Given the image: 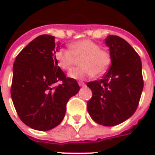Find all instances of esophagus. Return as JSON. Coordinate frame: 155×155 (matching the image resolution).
I'll use <instances>...</instances> for the list:
<instances>
[{"instance_id":"esophagus-1","label":"esophagus","mask_w":155,"mask_h":155,"mask_svg":"<svg viewBox=\"0 0 155 155\" xmlns=\"http://www.w3.org/2000/svg\"><path fill=\"white\" fill-rule=\"evenodd\" d=\"M78 84H79V85H80V86H81V87H83V86H84V85H85V84H84L83 81H79V82H78Z\"/></svg>"}]
</instances>
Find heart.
<instances>
[{
	"label": "heart",
	"mask_w": 155,
	"mask_h": 155,
	"mask_svg": "<svg viewBox=\"0 0 155 155\" xmlns=\"http://www.w3.org/2000/svg\"><path fill=\"white\" fill-rule=\"evenodd\" d=\"M58 65L65 71H70L81 61V68L70 72L73 79L93 77L106 72L111 63L110 54L95 42L90 40L77 41L71 45V49H60L55 54Z\"/></svg>",
	"instance_id": "1"
}]
</instances>
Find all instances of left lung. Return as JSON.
Masks as SVG:
<instances>
[{
    "label": "left lung",
    "instance_id": "1",
    "mask_svg": "<svg viewBox=\"0 0 155 155\" xmlns=\"http://www.w3.org/2000/svg\"><path fill=\"white\" fill-rule=\"evenodd\" d=\"M111 65L103 79L91 81L87 86L92 97L87 102L88 112L99 124L114 126L134 114L143 87L140 57L126 41L108 35Z\"/></svg>",
    "mask_w": 155,
    "mask_h": 155
}]
</instances>
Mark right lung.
I'll return each instance as SVG.
<instances>
[{"label": "right lung", "instance_id": "right-lung-1", "mask_svg": "<svg viewBox=\"0 0 155 155\" xmlns=\"http://www.w3.org/2000/svg\"><path fill=\"white\" fill-rule=\"evenodd\" d=\"M59 49L54 36L41 35L19 53L13 64V104L22 122L35 130L46 131L60 124L69 99L80 91L77 81L66 77L58 65ZM59 81L61 84L54 87Z\"/></svg>", "mask_w": 155, "mask_h": 155}]
</instances>
